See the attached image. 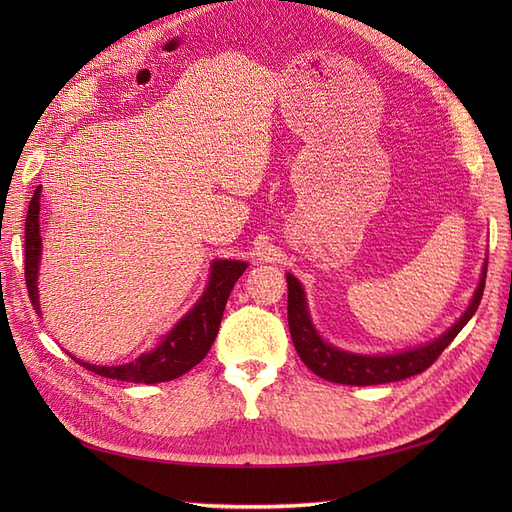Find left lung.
Returning <instances> with one entry per match:
<instances>
[{"instance_id": "8db88e82", "label": "left lung", "mask_w": 512, "mask_h": 512, "mask_svg": "<svg viewBox=\"0 0 512 512\" xmlns=\"http://www.w3.org/2000/svg\"><path fill=\"white\" fill-rule=\"evenodd\" d=\"M487 277V262L480 273V282L474 290V297L463 316L453 324L451 329L444 331L438 339L429 344L399 350L393 354H356L342 348H335L329 342H324L316 331L312 316H309L305 290L301 282L292 273H286L288 282V327L292 344L297 348L301 361L314 371L316 376L350 386H371V384H386L397 382L410 376L421 374L433 361L438 359L442 350L453 342L457 333L466 327L468 320L478 309L480 299H483Z\"/></svg>"}]
</instances>
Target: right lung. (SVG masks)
I'll use <instances>...</instances> for the list:
<instances>
[{"instance_id": "right-lung-1", "label": "right lung", "mask_w": 512, "mask_h": 512, "mask_svg": "<svg viewBox=\"0 0 512 512\" xmlns=\"http://www.w3.org/2000/svg\"><path fill=\"white\" fill-rule=\"evenodd\" d=\"M42 188V185H40ZM40 188L34 192L32 203L27 209L25 220V284L29 299L36 312L40 314V299H38V271H40V254H42V239H40ZM247 269L243 260H213L209 282L194 307L179 322L170 329L160 344L138 356L136 361L115 367H102L81 363L85 369L94 371L98 376L123 380V382H168L183 376L194 365L205 359L215 335L220 331V322L230 290L235 282ZM74 359V356H72Z\"/></svg>"}]
</instances>
